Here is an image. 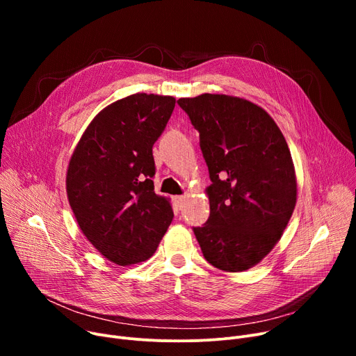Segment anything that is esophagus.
Returning <instances> with one entry per match:
<instances>
[{"mask_svg": "<svg viewBox=\"0 0 356 356\" xmlns=\"http://www.w3.org/2000/svg\"><path fill=\"white\" fill-rule=\"evenodd\" d=\"M184 200H186V196H175V197H173L176 209H181V208H183Z\"/></svg>", "mask_w": 356, "mask_h": 356, "instance_id": "esophagus-1", "label": "esophagus"}]
</instances>
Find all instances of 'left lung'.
Here are the masks:
<instances>
[{
    "label": "left lung",
    "instance_id": "8db88e82",
    "mask_svg": "<svg viewBox=\"0 0 356 356\" xmlns=\"http://www.w3.org/2000/svg\"><path fill=\"white\" fill-rule=\"evenodd\" d=\"M177 104L199 131L212 181L209 219L193 228L203 257L219 270L245 271L275 247L296 207L287 141L268 112L248 99L202 93Z\"/></svg>",
    "mask_w": 356,
    "mask_h": 356
}]
</instances>
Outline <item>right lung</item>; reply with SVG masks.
I'll list each match as a JSON object with an SVG mask.
<instances>
[{
    "label": "right lung",
    "instance_id": "add662e5",
    "mask_svg": "<svg viewBox=\"0 0 356 356\" xmlns=\"http://www.w3.org/2000/svg\"><path fill=\"white\" fill-rule=\"evenodd\" d=\"M176 99L134 93L105 106L74 147L66 172L69 204L86 239L117 266L152 257L173 220L154 192L153 144Z\"/></svg>",
    "mask_w": 356,
    "mask_h": 356
}]
</instances>
